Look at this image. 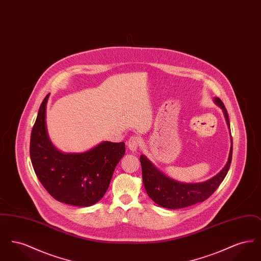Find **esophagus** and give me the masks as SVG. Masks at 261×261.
<instances>
[{"label": "esophagus", "mask_w": 261, "mask_h": 261, "mask_svg": "<svg viewBox=\"0 0 261 261\" xmlns=\"http://www.w3.org/2000/svg\"><path fill=\"white\" fill-rule=\"evenodd\" d=\"M128 148L131 149L132 151H136L139 146H140V138L137 136L130 137V139L128 140Z\"/></svg>", "instance_id": "34e87169"}]
</instances>
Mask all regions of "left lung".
Wrapping results in <instances>:
<instances>
[{"mask_svg":"<svg viewBox=\"0 0 261 261\" xmlns=\"http://www.w3.org/2000/svg\"><path fill=\"white\" fill-rule=\"evenodd\" d=\"M214 102L223 110L227 125L230 128L228 112L222 100L219 98H214ZM232 153L233 142L231 143L228 162L223 169L210 180L202 183L194 184L181 183L170 179L166 175L162 173L145 155L142 154L140 156V162L142 165L143 183L147 194L155 203L162 207L170 210L183 208L204 201L216 191L228 173L232 162Z\"/></svg>","mask_w":261,"mask_h":261,"instance_id":"8db88e82","label":"left lung"}]
</instances>
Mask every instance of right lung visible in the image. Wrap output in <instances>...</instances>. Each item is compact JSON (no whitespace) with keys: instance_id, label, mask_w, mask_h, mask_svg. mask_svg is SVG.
<instances>
[{"instance_id":"1","label":"right lung","mask_w":261,"mask_h":261,"mask_svg":"<svg viewBox=\"0 0 261 261\" xmlns=\"http://www.w3.org/2000/svg\"><path fill=\"white\" fill-rule=\"evenodd\" d=\"M42 101L30 138V159L39 181L57 200L75 206H90L101 199L117 163L124 155L125 144L102 142L80 153H64L48 136L46 107Z\"/></svg>"}]
</instances>
